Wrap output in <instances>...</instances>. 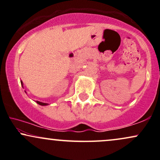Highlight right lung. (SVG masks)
Here are the masks:
<instances>
[{
	"label": "right lung",
	"instance_id": "1",
	"mask_svg": "<svg viewBox=\"0 0 160 160\" xmlns=\"http://www.w3.org/2000/svg\"><path fill=\"white\" fill-rule=\"evenodd\" d=\"M21 83H22V81H21ZM37 103H38V104H40V105H43V106L47 105V104H48L47 103H43V102H37Z\"/></svg>",
	"mask_w": 160,
	"mask_h": 160
}]
</instances>
